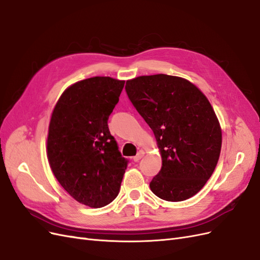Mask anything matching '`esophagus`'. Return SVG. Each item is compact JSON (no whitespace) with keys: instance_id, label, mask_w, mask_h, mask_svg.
<instances>
[{"instance_id":"esophagus-1","label":"esophagus","mask_w":260,"mask_h":260,"mask_svg":"<svg viewBox=\"0 0 260 260\" xmlns=\"http://www.w3.org/2000/svg\"><path fill=\"white\" fill-rule=\"evenodd\" d=\"M143 156H144V152H143V151H139L138 154H137L135 157H133V160H135V161L137 162V161H139L141 158H142Z\"/></svg>"}]
</instances>
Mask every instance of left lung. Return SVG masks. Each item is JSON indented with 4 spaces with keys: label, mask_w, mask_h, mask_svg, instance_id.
Instances as JSON below:
<instances>
[{
    "label": "left lung",
    "mask_w": 260,
    "mask_h": 260,
    "mask_svg": "<svg viewBox=\"0 0 260 260\" xmlns=\"http://www.w3.org/2000/svg\"><path fill=\"white\" fill-rule=\"evenodd\" d=\"M127 95L153 130L162 166L149 182L152 192L181 202L202 190L221 149V129L206 96L183 78L141 76L125 83Z\"/></svg>",
    "instance_id": "left-lung-1"
}]
</instances>
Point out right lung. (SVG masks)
Returning a JSON list of instances; mask_svg holds the SVG:
<instances>
[{
    "label": "right lung",
    "instance_id": "add662e5",
    "mask_svg": "<svg viewBox=\"0 0 260 260\" xmlns=\"http://www.w3.org/2000/svg\"><path fill=\"white\" fill-rule=\"evenodd\" d=\"M124 81L93 77L61 94L49 127L48 158L67 193L84 205H108L120 190L129 160L108 129Z\"/></svg>",
    "mask_w": 260,
    "mask_h": 260
}]
</instances>
